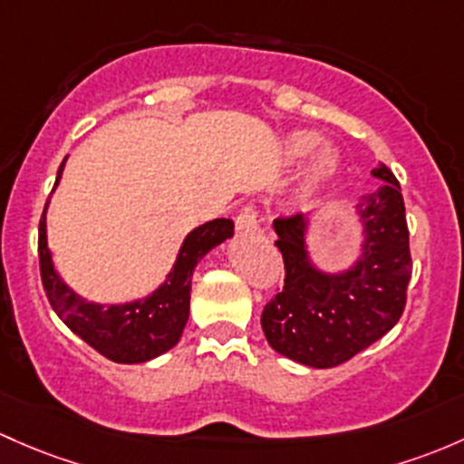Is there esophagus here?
I'll return each instance as SVG.
<instances>
[{
  "mask_svg": "<svg viewBox=\"0 0 464 464\" xmlns=\"http://www.w3.org/2000/svg\"><path fill=\"white\" fill-rule=\"evenodd\" d=\"M236 228L237 233H248L257 228V211L256 207H245L236 218Z\"/></svg>",
  "mask_w": 464,
  "mask_h": 464,
  "instance_id": "obj_1",
  "label": "esophagus"
}]
</instances>
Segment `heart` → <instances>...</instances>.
<instances>
[{
  "mask_svg": "<svg viewBox=\"0 0 464 464\" xmlns=\"http://www.w3.org/2000/svg\"><path fill=\"white\" fill-rule=\"evenodd\" d=\"M322 140L315 133H295L285 142L286 160H302L314 153L309 169H306V184L315 187L322 179L329 178L338 167V153L331 146H320Z\"/></svg>",
  "mask_w": 464,
  "mask_h": 464,
  "instance_id": "b5f03b06",
  "label": "heart"
}]
</instances>
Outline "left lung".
Wrapping results in <instances>:
<instances>
[{
	"mask_svg": "<svg viewBox=\"0 0 464 464\" xmlns=\"http://www.w3.org/2000/svg\"><path fill=\"white\" fill-rule=\"evenodd\" d=\"M378 191L355 204L362 251L349 269L329 273L311 260L309 218H277L276 246L285 257V289L262 311V331L277 353L315 369L338 367L396 326L407 302L411 253L398 179L372 170Z\"/></svg>",
	"mask_w": 464,
	"mask_h": 464,
	"instance_id": "8db88e82",
	"label": "left lung"
}]
</instances>
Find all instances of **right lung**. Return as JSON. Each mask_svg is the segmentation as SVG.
<instances>
[{"instance_id":"add662e5","label":"right lung","mask_w":464,"mask_h":464,"mask_svg":"<svg viewBox=\"0 0 464 464\" xmlns=\"http://www.w3.org/2000/svg\"><path fill=\"white\" fill-rule=\"evenodd\" d=\"M66 158L57 170L55 188L62 179ZM46 211L39 219V271L48 302L75 335L91 344L97 353L120 364H140L167 353L182 338L191 306V277L198 262L211 248L233 236V222L227 218L211 219L195 227L175 257L167 280L146 297L124 304H100L84 300L71 289L53 265L46 237Z\"/></svg>"}]
</instances>
